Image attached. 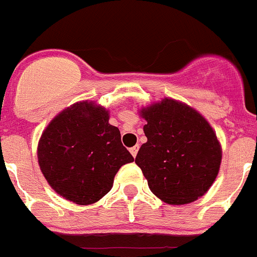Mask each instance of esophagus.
<instances>
[{
    "label": "esophagus",
    "mask_w": 257,
    "mask_h": 257,
    "mask_svg": "<svg viewBox=\"0 0 257 257\" xmlns=\"http://www.w3.org/2000/svg\"><path fill=\"white\" fill-rule=\"evenodd\" d=\"M138 151H139V145H135V147H133V148H130V153L133 154L134 158H135L136 154H138Z\"/></svg>",
    "instance_id": "1"
}]
</instances>
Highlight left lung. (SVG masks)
Listing matches in <instances>:
<instances>
[{
	"mask_svg": "<svg viewBox=\"0 0 257 257\" xmlns=\"http://www.w3.org/2000/svg\"><path fill=\"white\" fill-rule=\"evenodd\" d=\"M147 143L135 158L149 189L170 205H185L212 185L221 148L212 127L190 106L165 99L142 110Z\"/></svg>",
	"mask_w": 257,
	"mask_h": 257,
	"instance_id": "left-lung-1",
	"label": "left lung"
}]
</instances>
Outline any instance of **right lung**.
<instances>
[{"mask_svg": "<svg viewBox=\"0 0 257 257\" xmlns=\"http://www.w3.org/2000/svg\"><path fill=\"white\" fill-rule=\"evenodd\" d=\"M101 106L81 101L56 115L41 136L38 163L51 188L77 205H91L112 189L134 157Z\"/></svg>", "mask_w": 257, "mask_h": 257, "instance_id": "1", "label": "right lung"}]
</instances>
